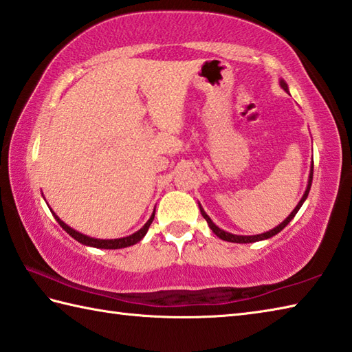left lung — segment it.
Listing matches in <instances>:
<instances>
[{
    "label": "left lung",
    "instance_id": "1",
    "mask_svg": "<svg viewBox=\"0 0 352 352\" xmlns=\"http://www.w3.org/2000/svg\"><path fill=\"white\" fill-rule=\"evenodd\" d=\"M279 86H281V88L287 92V94H289V85L285 83L284 78H279ZM311 182H313V161H311V166H310V175H308V184H307V188H305V191H304V196L300 197L298 205L295 206V210H293V211L289 214V216H287L278 226H275L274 229H270V231L263 232V234H256V235H236V234H231V232L225 231V229H221V228H219L216 223H214V221L211 220V217L208 216V214L205 212V210H204L202 205H200V204H199V210H200V214H202V216H204V219L206 220L208 226L211 228V231H212L214 234H216V235L219 236V239H221V240L231 241V243H255V241L267 240V239H270V236H274V235H276L278 232H281L283 229L290 223L292 219L296 216V212L300 210V206L304 205L305 199L308 197V192H310V188H311Z\"/></svg>",
    "mask_w": 352,
    "mask_h": 352
}]
</instances>
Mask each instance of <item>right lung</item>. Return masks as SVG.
I'll list each match as a JSON object with an SVG mask.
<instances>
[{
  "label": "right lung",
  "mask_w": 352,
  "mask_h": 352,
  "mask_svg": "<svg viewBox=\"0 0 352 352\" xmlns=\"http://www.w3.org/2000/svg\"><path fill=\"white\" fill-rule=\"evenodd\" d=\"M50 208V206H48ZM156 210V208H155ZM155 210L152 212V216H150V219L146 221L144 226H142L141 229H138V231L127 235V236H123V239H111V240H103V239H94V236H89V235H85L82 232L76 231V229H73L71 226H68L65 221H63L62 219H59V216L50 208V211H52V214L54 216V219L57 220V223H59L65 231L73 236L74 240H77L78 243H82V245L85 246H91V248H97V249H123V248H127V246H133L136 245V243H140L142 239H144V235L147 234L150 225H152V221L155 219Z\"/></svg>",
  "instance_id": "right-lung-1"
}]
</instances>
